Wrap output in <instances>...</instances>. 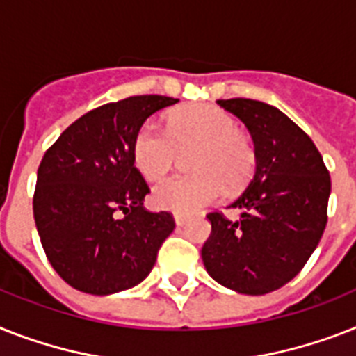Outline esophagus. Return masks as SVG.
I'll return each instance as SVG.
<instances>
[{
	"mask_svg": "<svg viewBox=\"0 0 356 356\" xmlns=\"http://www.w3.org/2000/svg\"><path fill=\"white\" fill-rule=\"evenodd\" d=\"M173 219H175V225H177V227H184V225L188 223V216H184V213H175Z\"/></svg>",
	"mask_w": 356,
	"mask_h": 356,
	"instance_id": "1",
	"label": "esophagus"
}]
</instances>
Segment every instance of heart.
<instances>
[{
    "label": "heart",
    "instance_id": "b5f03b06",
    "mask_svg": "<svg viewBox=\"0 0 356 356\" xmlns=\"http://www.w3.org/2000/svg\"><path fill=\"white\" fill-rule=\"evenodd\" d=\"M195 148L192 175L170 177L153 188V203L177 213L195 212L216 203L223 192H239L252 177L256 149L238 131L236 118L210 104H192L168 117V131L146 120L133 137V163L149 181L164 177L179 152Z\"/></svg>",
    "mask_w": 356,
    "mask_h": 356
}]
</instances>
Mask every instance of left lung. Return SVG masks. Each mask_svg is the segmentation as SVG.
<instances>
[{
	"label": "left lung",
	"mask_w": 356,
	"mask_h": 356,
	"mask_svg": "<svg viewBox=\"0 0 356 356\" xmlns=\"http://www.w3.org/2000/svg\"><path fill=\"white\" fill-rule=\"evenodd\" d=\"M247 126L256 172L228 208L236 221L208 213L212 232L203 245L207 273L241 294H267L296 276L318 247L331 177L314 143L285 113L250 98L218 100Z\"/></svg>",
	"instance_id": "1"
}]
</instances>
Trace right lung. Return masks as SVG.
<instances>
[{
    "label": "right lung",
    "instance_id": "obj_1",
    "mask_svg": "<svg viewBox=\"0 0 356 356\" xmlns=\"http://www.w3.org/2000/svg\"><path fill=\"white\" fill-rule=\"evenodd\" d=\"M177 102L143 95L100 106L43 155L34 221L49 263L71 287L108 296L152 273L175 223L172 213L143 208L149 188L133 163V137L153 113Z\"/></svg>",
    "mask_w": 356,
    "mask_h": 356
}]
</instances>
